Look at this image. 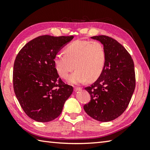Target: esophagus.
<instances>
[{
  "label": "esophagus",
  "instance_id": "1",
  "mask_svg": "<svg viewBox=\"0 0 150 150\" xmlns=\"http://www.w3.org/2000/svg\"><path fill=\"white\" fill-rule=\"evenodd\" d=\"M81 89H82V88L81 87H74V91H81Z\"/></svg>",
  "mask_w": 150,
  "mask_h": 150
}]
</instances>
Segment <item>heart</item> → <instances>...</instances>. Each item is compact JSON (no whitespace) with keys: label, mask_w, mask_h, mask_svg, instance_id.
I'll return each mask as SVG.
<instances>
[{"label":"heart","mask_w":150,"mask_h":150,"mask_svg":"<svg viewBox=\"0 0 150 150\" xmlns=\"http://www.w3.org/2000/svg\"><path fill=\"white\" fill-rule=\"evenodd\" d=\"M64 55L57 54L54 59V66L61 77L69 82L81 84L88 79L92 82L99 77L106 63V51L103 45L97 41L76 40L64 50Z\"/></svg>","instance_id":"b5f03b06"}]
</instances>
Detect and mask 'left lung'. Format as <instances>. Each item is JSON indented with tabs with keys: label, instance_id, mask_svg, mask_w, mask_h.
<instances>
[{
	"label": "left lung",
	"instance_id": "1",
	"mask_svg": "<svg viewBox=\"0 0 150 150\" xmlns=\"http://www.w3.org/2000/svg\"><path fill=\"white\" fill-rule=\"evenodd\" d=\"M91 38L103 44L106 59L98 79L85 88L91 100L83 108L91 118L109 122L120 116L130 103L136 87L134 64L130 54L116 40L103 35Z\"/></svg>",
	"mask_w": 150,
	"mask_h": 150
}]
</instances>
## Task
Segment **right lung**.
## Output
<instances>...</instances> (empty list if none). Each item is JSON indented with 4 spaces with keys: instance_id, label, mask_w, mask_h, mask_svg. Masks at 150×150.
<instances>
[{
    "instance_id": "obj_1",
    "label": "right lung",
    "mask_w": 150,
    "mask_h": 150,
    "mask_svg": "<svg viewBox=\"0 0 150 150\" xmlns=\"http://www.w3.org/2000/svg\"><path fill=\"white\" fill-rule=\"evenodd\" d=\"M73 37L41 35L27 43L16 55L14 91L24 112L33 120L47 122L57 118L73 93L72 86L59 77L54 59Z\"/></svg>"
}]
</instances>
